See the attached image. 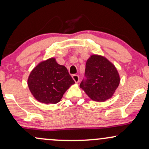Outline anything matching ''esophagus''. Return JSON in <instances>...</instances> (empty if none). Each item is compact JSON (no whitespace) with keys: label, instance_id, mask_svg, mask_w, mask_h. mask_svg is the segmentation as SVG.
Segmentation results:
<instances>
[{"label":"esophagus","instance_id":"esophagus-1","mask_svg":"<svg viewBox=\"0 0 149 149\" xmlns=\"http://www.w3.org/2000/svg\"><path fill=\"white\" fill-rule=\"evenodd\" d=\"M72 78L73 79V80L75 81V83H78V81H79V76L76 74H73L72 76Z\"/></svg>","mask_w":149,"mask_h":149}]
</instances>
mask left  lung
Masks as SVG:
<instances>
[{"label":"left lung","instance_id":"1","mask_svg":"<svg viewBox=\"0 0 149 149\" xmlns=\"http://www.w3.org/2000/svg\"><path fill=\"white\" fill-rule=\"evenodd\" d=\"M85 76L80 88L92 100L99 102L111 98L120 81L114 64L99 54H92L87 60Z\"/></svg>","mask_w":149,"mask_h":149}]
</instances>
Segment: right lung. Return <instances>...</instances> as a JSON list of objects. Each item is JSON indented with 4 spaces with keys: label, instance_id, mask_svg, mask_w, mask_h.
I'll use <instances>...</instances> for the list:
<instances>
[{
    "label": "right lung",
    "instance_id": "right-lung-1",
    "mask_svg": "<svg viewBox=\"0 0 149 149\" xmlns=\"http://www.w3.org/2000/svg\"><path fill=\"white\" fill-rule=\"evenodd\" d=\"M75 83L67 69L54 57L40 61L31 71L27 84L31 93L43 104H57Z\"/></svg>",
    "mask_w": 149,
    "mask_h": 149
}]
</instances>
